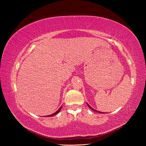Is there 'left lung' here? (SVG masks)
Here are the masks:
<instances>
[{"label":"left lung","instance_id":"1","mask_svg":"<svg viewBox=\"0 0 146 146\" xmlns=\"http://www.w3.org/2000/svg\"><path fill=\"white\" fill-rule=\"evenodd\" d=\"M87 105H88V107H90V108L91 109V110H92V111H96V112H98L99 113H102V112H101V111H98V110H96L95 109H94V108H92L91 107V106L89 105V104H88V103H87Z\"/></svg>","mask_w":146,"mask_h":146}]
</instances>
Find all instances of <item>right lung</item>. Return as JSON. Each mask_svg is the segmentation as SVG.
I'll return each instance as SVG.
<instances>
[{"mask_svg":"<svg viewBox=\"0 0 146 146\" xmlns=\"http://www.w3.org/2000/svg\"><path fill=\"white\" fill-rule=\"evenodd\" d=\"M61 108H62V106H61V107L57 110V111L55 112V113H52L51 115H48V116H46V117H52V116H55V114H58L59 112H60V111L61 110Z\"/></svg>","mask_w":146,"mask_h":146,"instance_id":"add662e5","label":"right lung"}]
</instances>
